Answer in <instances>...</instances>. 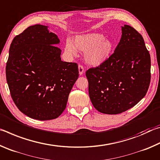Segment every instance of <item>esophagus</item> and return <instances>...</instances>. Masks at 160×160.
<instances>
[{
	"label": "esophagus",
	"instance_id": "1",
	"mask_svg": "<svg viewBox=\"0 0 160 160\" xmlns=\"http://www.w3.org/2000/svg\"><path fill=\"white\" fill-rule=\"evenodd\" d=\"M78 70H79V74L81 75L83 74L84 71H85V68H84V67L82 65H79V66H78Z\"/></svg>",
	"mask_w": 160,
	"mask_h": 160
}]
</instances>
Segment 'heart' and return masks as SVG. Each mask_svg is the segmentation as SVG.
Here are the masks:
<instances>
[{
    "label": "heart",
    "instance_id": "obj_1",
    "mask_svg": "<svg viewBox=\"0 0 160 160\" xmlns=\"http://www.w3.org/2000/svg\"><path fill=\"white\" fill-rule=\"evenodd\" d=\"M78 48L85 51V59L87 63L92 66L104 63L112 55L114 44L107 39L100 33H88L78 35L74 38V43L67 40L65 50L70 55H75Z\"/></svg>",
    "mask_w": 160,
    "mask_h": 160
}]
</instances>
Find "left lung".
<instances>
[{
	"mask_svg": "<svg viewBox=\"0 0 160 160\" xmlns=\"http://www.w3.org/2000/svg\"><path fill=\"white\" fill-rule=\"evenodd\" d=\"M121 29V40L111 57L86 71L91 102L106 114L134 107L145 96L150 82V55L142 35L129 25Z\"/></svg>",
	"mask_w": 160,
	"mask_h": 160,
	"instance_id": "obj_1",
	"label": "left lung"
}]
</instances>
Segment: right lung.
I'll list each match as a JSON object with an SVG mask.
<instances>
[{"label":"right lung","instance_id":"add662e5","mask_svg":"<svg viewBox=\"0 0 160 160\" xmlns=\"http://www.w3.org/2000/svg\"><path fill=\"white\" fill-rule=\"evenodd\" d=\"M60 40L47 26L29 27L13 39L6 63L12 99L24 114L37 120L58 117L79 72L76 63L61 61Z\"/></svg>","mask_w":160,"mask_h":160}]
</instances>
